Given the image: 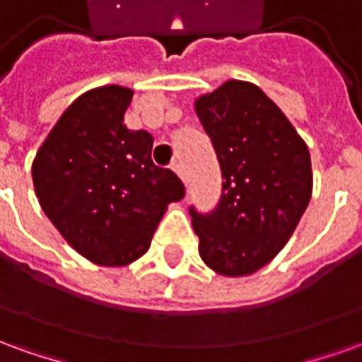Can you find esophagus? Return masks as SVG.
I'll return each instance as SVG.
<instances>
[{
  "label": "esophagus",
  "mask_w": 362,
  "mask_h": 362,
  "mask_svg": "<svg viewBox=\"0 0 362 362\" xmlns=\"http://www.w3.org/2000/svg\"><path fill=\"white\" fill-rule=\"evenodd\" d=\"M173 170L178 174V176H180V180L186 184V180H188V178H186V168H184V165H182L180 160H176V163H174Z\"/></svg>",
  "instance_id": "esophagus-1"
}]
</instances>
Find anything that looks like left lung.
Listing matches in <instances>:
<instances>
[{"instance_id": "left-lung-1", "label": "left lung", "mask_w": 362, "mask_h": 362, "mask_svg": "<svg viewBox=\"0 0 362 362\" xmlns=\"http://www.w3.org/2000/svg\"><path fill=\"white\" fill-rule=\"evenodd\" d=\"M196 112L223 178L213 211L189 207L199 256L221 275H250L283 250L308 207L310 153L279 106L254 83H223L197 98Z\"/></svg>"}]
</instances>
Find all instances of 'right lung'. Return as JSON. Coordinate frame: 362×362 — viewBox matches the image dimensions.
<instances>
[{
    "mask_svg": "<svg viewBox=\"0 0 362 362\" xmlns=\"http://www.w3.org/2000/svg\"><path fill=\"white\" fill-rule=\"evenodd\" d=\"M134 90H87L52 127L33 163L40 207L71 248L98 266H127L149 250L166 205L184 184L153 163V135L124 114Z\"/></svg>",
    "mask_w": 362,
    "mask_h": 362,
    "instance_id": "obj_1",
    "label": "right lung"
}]
</instances>
